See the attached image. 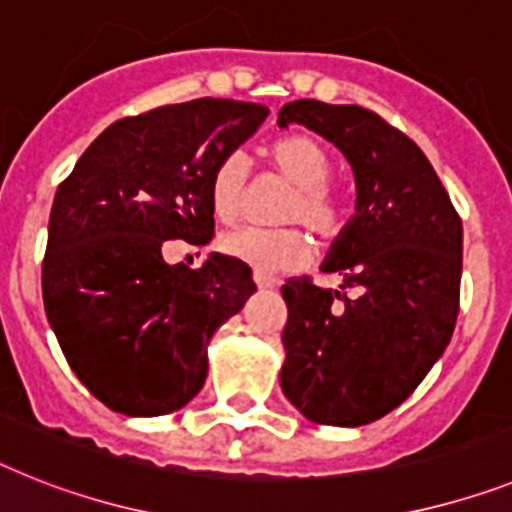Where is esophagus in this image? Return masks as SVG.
Segmentation results:
<instances>
[{"mask_svg": "<svg viewBox=\"0 0 512 512\" xmlns=\"http://www.w3.org/2000/svg\"><path fill=\"white\" fill-rule=\"evenodd\" d=\"M255 283H257V289H273V286H276L273 278L265 276V273H257V270H255Z\"/></svg>", "mask_w": 512, "mask_h": 512, "instance_id": "34e87169", "label": "esophagus"}]
</instances>
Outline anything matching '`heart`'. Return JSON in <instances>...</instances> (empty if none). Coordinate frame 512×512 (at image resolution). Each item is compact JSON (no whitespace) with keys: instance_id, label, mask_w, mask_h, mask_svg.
<instances>
[{"instance_id":"b5f03b06","label":"heart","mask_w":512,"mask_h":512,"mask_svg":"<svg viewBox=\"0 0 512 512\" xmlns=\"http://www.w3.org/2000/svg\"><path fill=\"white\" fill-rule=\"evenodd\" d=\"M278 174L296 184L294 195L281 210V221L304 223L320 239L338 234L341 205L328 190L330 158L317 140L291 135L270 148ZM249 158L242 150L226 153L210 176V205L221 221H239L247 205ZM229 257L252 265L257 273H281L307 263L309 242L299 229H236L221 236Z\"/></svg>"}]
</instances>
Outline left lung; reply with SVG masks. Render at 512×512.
I'll return each instance as SVG.
<instances>
[{
  "instance_id": "obj_1",
  "label": "left lung",
  "mask_w": 512,
  "mask_h": 512,
  "mask_svg": "<svg viewBox=\"0 0 512 512\" xmlns=\"http://www.w3.org/2000/svg\"><path fill=\"white\" fill-rule=\"evenodd\" d=\"M289 124L346 156L356 213L322 263L341 291L283 283L281 388L309 422L362 427L401 406L450 343L463 226L419 145L375 111L304 98L278 111V127Z\"/></svg>"
}]
</instances>
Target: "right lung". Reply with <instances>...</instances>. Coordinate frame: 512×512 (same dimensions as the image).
Listing matches in <instances>:
<instances>
[{
  "instance_id": "obj_1",
  "label": "right lung",
  "mask_w": 512,
  "mask_h": 512,
  "mask_svg": "<svg viewBox=\"0 0 512 512\" xmlns=\"http://www.w3.org/2000/svg\"><path fill=\"white\" fill-rule=\"evenodd\" d=\"M268 106L197 98L114 122L59 184L41 286L67 364L124 416L182 409L208 377V343L257 286L236 257L169 265V239H213L210 176Z\"/></svg>"
}]
</instances>
